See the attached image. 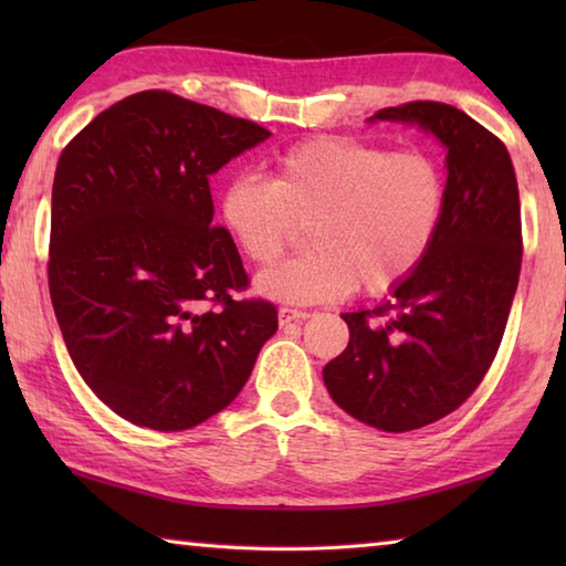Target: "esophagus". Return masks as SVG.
Masks as SVG:
<instances>
[{
    "mask_svg": "<svg viewBox=\"0 0 566 566\" xmlns=\"http://www.w3.org/2000/svg\"><path fill=\"white\" fill-rule=\"evenodd\" d=\"M310 317V314L302 310H292V306H280V324L282 327H290V324H296Z\"/></svg>",
    "mask_w": 566,
    "mask_h": 566,
    "instance_id": "esophagus-1",
    "label": "esophagus"
}]
</instances>
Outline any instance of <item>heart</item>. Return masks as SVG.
<instances>
[{
  "label": "heart",
  "instance_id": "heart-1",
  "mask_svg": "<svg viewBox=\"0 0 566 566\" xmlns=\"http://www.w3.org/2000/svg\"><path fill=\"white\" fill-rule=\"evenodd\" d=\"M447 171L434 151L352 137H314L284 149L272 179L234 177L222 222L249 262L266 266L306 224L312 249L260 276V290L294 304L395 292L437 244L447 217Z\"/></svg>",
  "mask_w": 566,
  "mask_h": 566
}]
</instances>
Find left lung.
Masks as SVG:
<instances>
[{"mask_svg": "<svg viewBox=\"0 0 566 566\" xmlns=\"http://www.w3.org/2000/svg\"><path fill=\"white\" fill-rule=\"evenodd\" d=\"M377 119L417 122L447 147V217L424 264L375 310L347 312L349 344L324 367L332 399L381 432L452 415L500 349L522 270V214L504 142L444 102Z\"/></svg>", "mask_w": 566, "mask_h": 566, "instance_id": "1", "label": "left lung"}]
</instances>
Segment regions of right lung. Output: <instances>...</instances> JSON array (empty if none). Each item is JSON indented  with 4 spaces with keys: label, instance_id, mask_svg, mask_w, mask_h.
Listing matches in <instances>:
<instances>
[{
    "label": "right lung",
    "instance_id": "obj_1",
    "mask_svg": "<svg viewBox=\"0 0 566 566\" xmlns=\"http://www.w3.org/2000/svg\"><path fill=\"white\" fill-rule=\"evenodd\" d=\"M270 132L165 90L97 114L52 187L50 296L76 371L132 424L181 432L247 385L276 306L212 224L209 177Z\"/></svg>",
    "mask_w": 566,
    "mask_h": 566
}]
</instances>
